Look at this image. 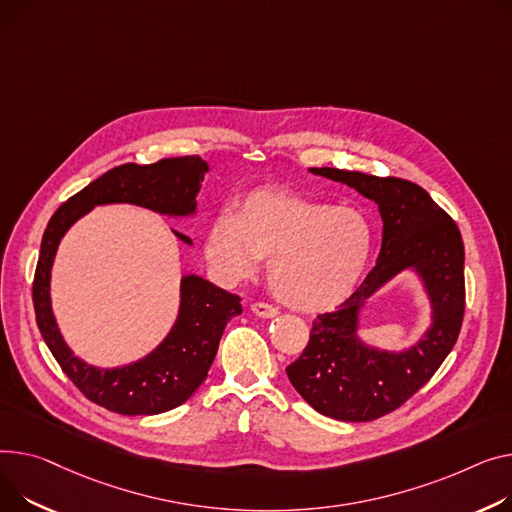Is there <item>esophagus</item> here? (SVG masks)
Returning a JSON list of instances; mask_svg holds the SVG:
<instances>
[{
  "label": "esophagus",
  "instance_id": "obj_1",
  "mask_svg": "<svg viewBox=\"0 0 512 512\" xmlns=\"http://www.w3.org/2000/svg\"><path fill=\"white\" fill-rule=\"evenodd\" d=\"M251 311H253L257 317H261V319H274V317L278 315L276 306H271V304H267V302H253V304H251Z\"/></svg>",
  "mask_w": 512,
  "mask_h": 512
}]
</instances>
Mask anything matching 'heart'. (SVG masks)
Returning a JSON list of instances; mask_svg holds the SVG:
<instances>
[{
    "label": "heart",
    "instance_id": "obj_1",
    "mask_svg": "<svg viewBox=\"0 0 512 512\" xmlns=\"http://www.w3.org/2000/svg\"><path fill=\"white\" fill-rule=\"evenodd\" d=\"M216 274L236 284L253 278L267 257V284L296 311L342 304L360 284L374 251V226L354 206L259 189L218 214L203 241Z\"/></svg>",
    "mask_w": 512,
    "mask_h": 512
}]
</instances>
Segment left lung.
<instances>
[{
  "mask_svg": "<svg viewBox=\"0 0 512 512\" xmlns=\"http://www.w3.org/2000/svg\"><path fill=\"white\" fill-rule=\"evenodd\" d=\"M309 170L377 203L383 243L377 265L360 288L337 311L313 321L309 346L286 372L292 387L319 414L370 422L422 389L457 342L465 311L461 232L416 183L329 166ZM403 270H412L425 290L431 327L410 349L381 351L359 337L361 311Z\"/></svg>",
  "mask_w": 512,
  "mask_h": 512,
  "instance_id": "8db88e82",
  "label": "left lung"
}]
</instances>
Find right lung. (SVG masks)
Returning a JSON list of instances; mask_svg holds the SVG:
<instances>
[{
    "label": "right lung",
    "instance_id": "obj_1",
    "mask_svg": "<svg viewBox=\"0 0 512 512\" xmlns=\"http://www.w3.org/2000/svg\"><path fill=\"white\" fill-rule=\"evenodd\" d=\"M210 164L199 156L164 158L148 166L123 164L67 199L47 224L32 284L34 313L45 344L72 383L94 403L123 416L175 410L206 381L226 323L243 313L241 298L197 274L181 278L179 313L162 342L144 358L100 368L65 344L51 306V269L61 238L96 206L129 203L168 218H193ZM187 247L193 241L173 230Z\"/></svg>",
    "mask_w": 512,
    "mask_h": 512
}]
</instances>
